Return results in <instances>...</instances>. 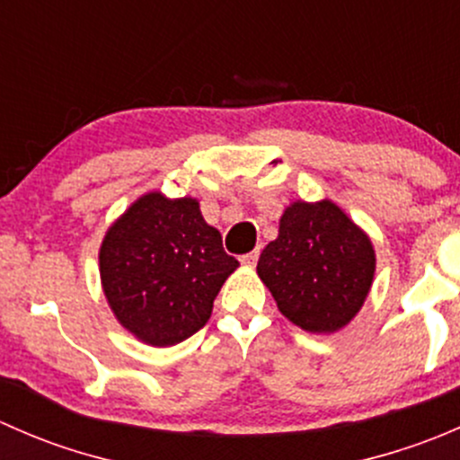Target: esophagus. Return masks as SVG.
<instances>
[{"label":"esophagus","instance_id":"34e87169","mask_svg":"<svg viewBox=\"0 0 460 460\" xmlns=\"http://www.w3.org/2000/svg\"><path fill=\"white\" fill-rule=\"evenodd\" d=\"M258 258H260V252L256 249V252H252V253H244V256L240 258V262H243L244 267H256Z\"/></svg>","mask_w":460,"mask_h":460}]
</instances>
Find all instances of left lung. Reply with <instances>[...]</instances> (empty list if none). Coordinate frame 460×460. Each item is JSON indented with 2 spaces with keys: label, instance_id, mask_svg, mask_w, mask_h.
<instances>
[{
  "label": "left lung",
  "instance_id": "8db88e82",
  "mask_svg": "<svg viewBox=\"0 0 460 460\" xmlns=\"http://www.w3.org/2000/svg\"><path fill=\"white\" fill-rule=\"evenodd\" d=\"M376 271L369 235L332 200L294 202L278 238L264 247L258 276L285 318L312 333H333L360 312Z\"/></svg>",
  "mask_w": 460,
  "mask_h": 460
}]
</instances>
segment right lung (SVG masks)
Returning <instances> with one entry per match:
<instances>
[{"mask_svg":"<svg viewBox=\"0 0 460 460\" xmlns=\"http://www.w3.org/2000/svg\"><path fill=\"white\" fill-rule=\"evenodd\" d=\"M238 260L222 249L196 198L151 191L106 231L100 278L127 332L153 347L187 341L211 318L213 300Z\"/></svg>","mask_w":460,"mask_h":460,"instance_id":"1","label":"right lung"}]
</instances>
